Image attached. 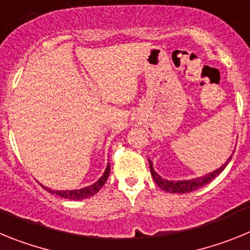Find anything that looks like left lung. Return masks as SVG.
<instances>
[{"instance_id":"left-lung-1","label":"left lung","mask_w":250,"mask_h":250,"mask_svg":"<svg viewBox=\"0 0 250 250\" xmlns=\"http://www.w3.org/2000/svg\"><path fill=\"white\" fill-rule=\"evenodd\" d=\"M230 158L227 160L225 164H223L219 169L214 170L213 173H209L204 176H199V178L191 179V180H179V182H173V180H165V179L161 178L158 173H156L154 167H152V161L149 160L150 165V173H151V176L154 178L155 183L158 184L159 188H161L164 191H167V193H179V194H185V193H190V191L196 190L199 188H203L204 185L209 184V183L215 178L216 175H219L222 173L224 167L228 165V163L230 161Z\"/></svg>"}]
</instances>
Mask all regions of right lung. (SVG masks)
I'll use <instances>...</instances> for the list:
<instances>
[{
  "label": "right lung",
  "instance_id": "obj_1",
  "mask_svg": "<svg viewBox=\"0 0 250 250\" xmlns=\"http://www.w3.org/2000/svg\"><path fill=\"white\" fill-rule=\"evenodd\" d=\"M109 174H110V164H107L105 169V173L103 174L100 179H99L98 182L94 183L90 187H86L83 188V189H76V190H52L50 188L47 187H42L45 188V190H47L48 193L51 194H56L57 196L60 198H63V199H70V200H83L86 199V198H90V196L95 195V194L98 193L100 190L103 185L105 184L107 178H109Z\"/></svg>",
  "mask_w": 250,
  "mask_h": 250
}]
</instances>
